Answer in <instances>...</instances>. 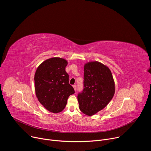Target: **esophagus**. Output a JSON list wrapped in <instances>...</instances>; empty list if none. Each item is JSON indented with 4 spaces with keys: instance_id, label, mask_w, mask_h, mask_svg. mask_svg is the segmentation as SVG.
<instances>
[{
    "instance_id": "34e87169",
    "label": "esophagus",
    "mask_w": 151,
    "mask_h": 151,
    "mask_svg": "<svg viewBox=\"0 0 151 151\" xmlns=\"http://www.w3.org/2000/svg\"><path fill=\"white\" fill-rule=\"evenodd\" d=\"M73 87L75 91H76V85H73Z\"/></svg>"
}]
</instances>
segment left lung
Returning a JSON list of instances; mask_svg holds the SVG:
<instances>
[{
  "label": "left lung",
  "mask_w": 151,
  "mask_h": 151,
  "mask_svg": "<svg viewBox=\"0 0 151 151\" xmlns=\"http://www.w3.org/2000/svg\"><path fill=\"white\" fill-rule=\"evenodd\" d=\"M83 89L78 95L81 111L92 116L104 109L115 94V82L110 69L98 61L84 65Z\"/></svg>",
  "instance_id": "left-lung-1"
}]
</instances>
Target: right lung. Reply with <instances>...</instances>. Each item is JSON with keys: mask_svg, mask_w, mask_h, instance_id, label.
<instances>
[{"mask_svg": "<svg viewBox=\"0 0 151 151\" xmlns=\"http://www.w3.org/2000/svg\"><path fill=\"white\" fill-rule=\"evenodd\" d=\"M67 65L65 59L51 58L40 64L35 75L36 97L45 108L52 113L61 112L69 97L75 93L69 83Z\"/></svg>", "mask_w": 151, "mask_h": 151, "instance_id": "right-lung-1", "label": "right lung"}]
</instances>
